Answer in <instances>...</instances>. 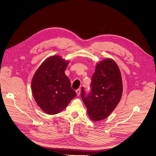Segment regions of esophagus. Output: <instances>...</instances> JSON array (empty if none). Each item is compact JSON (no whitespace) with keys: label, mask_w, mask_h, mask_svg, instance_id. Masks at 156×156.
<instances>
[{"label":"esophagus","mask_w":156,"mask_h":156,"mask_svg":"<svg viewBox=\"0 0 156 156\" xmlns=\"http://www.w3.org/2000/svg\"><path fill=\"white\" fill-rule=\"evenodd\" d=\"M76 95H77V96H80V93H81L80 89H78L77 90H76Z\"/></svg>","instance_id":"1"}]
</instances>
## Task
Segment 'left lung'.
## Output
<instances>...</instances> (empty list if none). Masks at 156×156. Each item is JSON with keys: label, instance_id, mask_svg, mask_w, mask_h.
<instances>
[{"label": "left lung", "instance_id": "1", "mask_svg": "<svg viewBox=\"0 0 156 156\" xmlns=\"http://www.w3.org/2000/svg\"><path fill=\"white\" fill-rule=\"evenodd\" d=\"M88 95L81 89V98L90 119L95 122L107 118L119 103L123 92L122 75L117 64L106 58L96 65Z\"/></svg>", "mask_w": 156, "mask_h": 156}]
</instances>
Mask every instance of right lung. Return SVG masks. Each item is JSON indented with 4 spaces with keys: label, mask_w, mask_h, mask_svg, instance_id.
I'll list each match as a JSON object with an SVG mask.
<instances>
[{
    "label": "right lung",
    "mask_w": 156,
    "mask_h": 156,
    "mask_svg": "<svg viewBox=\"0 0 156 156\" xmlns=\"http://www.w3.org/2000/svg\"><path fill=\"white\" fill-rule=\"evenodd\" d=\"M69 63L59 55L44 60L31 81L32 93L37 105L49 115L59 113L76 95L64 72Z\"/></svg>",
    "instance_id": "right-lung-1"
}]
</instances>
